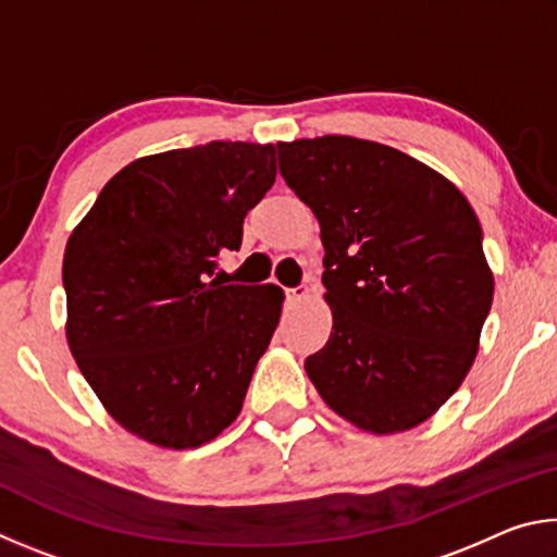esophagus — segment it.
Wrapping results in <instances>:
<instances>
[{
    "instance_id": "1",
    "label": "esophagus",
    "mask_w": 557,
    "mask_h": 557,
    "mask_svg": "<svg viewBox=\"0 0 557 557\" xmlns=\"http://www.w3.org/2000/svg\"><path fill=\"white\" fill-rule=\"evenodd\" d=\"M307 295H309V287L307 285H297V287H287L285 289V297L289 301H301V299H307Z\"/></svg>"
}]
</instances>
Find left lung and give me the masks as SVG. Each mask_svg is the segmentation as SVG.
Returning a JSON list of instances; mask_svg holds the SVG:
<instances>
[{"label":"left lung","mask_w":557,"mask_h":557,"mask_svg":"<svg viewBox=\"0 0 557 557\" xmlns=\"http://www.w3.org/2000/svg\"><path fill=\"white\" fill-rule=\"evenodd\" d=\"M277 157L322 228L334 324L309 381L358 430L418 428L467 379L492 309L474 209L435 169L369 139H295Z\"/></svg>","instance_id":"1"}]
</instances>
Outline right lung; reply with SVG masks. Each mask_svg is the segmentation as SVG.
<instances>
[{"label": "right lung", "instance_id": "right-lung-1", "mask_svg": "<svg viewBox=\"0 0 557 557\" xmlns=\"http://www.w3.org/2000/svg\"><path fill=\"white\" fill-rule=\"evenodd\" d=\"M275 152L219 139L135 159L65 245L71 354L110 418L149 445L219 437L275 334L285 292L213 277L275 184Z\"/></svg>", "mask_w": 557, "mask_h": 557}]
</instances>
